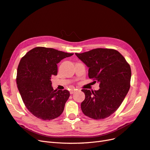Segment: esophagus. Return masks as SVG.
I'll list each match as a JSON object with an SVG mask.
<instances>
[{"label":"esophagus","mask_w":150,"mask_h":150,"mask_svg":"<svg viewBox=\"0 0 150 150\" xmlns=\"http://www.w3.org/2000/svg\"><path fill=\"white\" fill-rule=\"evenodd\" d=\"M75 91H76V89H71L70 90V91H69V92H70V94H73V93H74Z\"/></svg>","instance_id":"obj_1"}]
</instances>
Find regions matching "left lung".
<instances>
[{
	"label": "left lung",
	"mask_w": 150,
	"mask_h": 150,
	"mask_svg": "<svg viewBox=\"0 0 150 150\" xmlns=\"http://www.w3.org/2000/svg\"><path fill=\"white\" fill-rule=\"evenodd\" d=\"M75 54L89 68V78L99 82L100 87L94 91L82 89L85 99L81 104V110L90 118L104 119L117 110L127 94L130 66L115 50L96 48Z\"/></svg>",
	"instance_id": "obj_1"
}]
</instances>
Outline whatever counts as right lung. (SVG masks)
Segmentation results:
<instances>
[{
  "instance_id": "1",
  "label": "right lung",
  "mask_w": 150,
  "mask_h": 150,
  "mask_svg": "<svg viewBox=\"0 0 150 150\" xmlns=\"http://www.w3.org/2000/svg\"><path fill=\"white\" fill-rule=\"evenodd\" d=\"M73 54L53 48L36 47L20 60L17 87L26 107L36 117L50 120L63 113L70 93L68 90H54L51 77L57 75V64Z\"/></svg>"
}]
</instances>
